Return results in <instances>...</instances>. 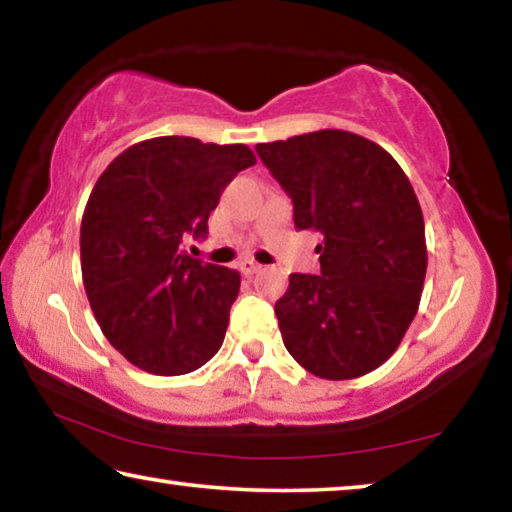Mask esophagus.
<instances>
[{
    "label": "esophagus",
    "instance_id": "1",
    "mask_svg": "<svg viewBox=\"0 0 512 512\" xmlns=\"http://www.w3.org/2000/svg\"><path fill=\"white\" fill-rule=\"evenodd\" d=\"M239 271L244 273V275H255V273L262 271V266H259L257 262H253V259H244V262L239 264Z\"/></svg>",
    "mask_w": 512,
    "mask_h": 512
}]
</instances>
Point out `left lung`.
Wrapping results in <instances>:
<instances>
[{
    "label": "left lung",
    "mask_w": 512,
    "mask_h": 512,
    "mask_svg": "<svg viewBox=\"0 0 512 512\" xmlns=\"http://www.w3.org/2000/svg\"><path fill=\"white\" fill-rule=\"evenodd\" d=\"M293 203L298 230H318L320 275L291 273L275 302L293 359L323 379L379 368L418 314L427 273L424 219L393 155L348 131L257 144Z\"/></svg>",
    "instance_id": "obj_1"
}]
</instances>
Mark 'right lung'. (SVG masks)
Instances as JSON below:
<instances>
[{"instance_id":"add662e5","label":"right lung","mask_w":512,"mask_h":512,"mask_svg":"<svg viewBox=\"0 0 512 512\" xmlns=\"http://www.w3.org/2000/svg\"><path fill=\"white\" fill-rule=\"evenodd\" d=\"M253 164L246 144L167 135L128 146L99 176L81 221L83 287L133 366L176 377L219 352L241 277L189 257L183 241L207 237L223 189Z\"/></svg>"}]
</instances>
